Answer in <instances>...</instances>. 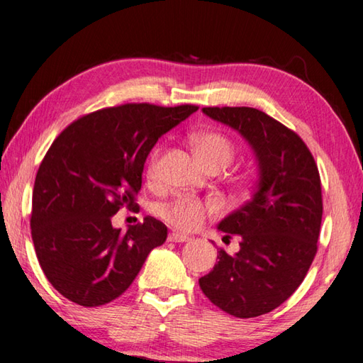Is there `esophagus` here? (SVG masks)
<instances>
[{
  "instance_id": "34e87169",
  "label": "esophagus",
  "mask_w": 363,
  "mask_h": 363,
  "mask_svg": "<svg viewBox=\"0 0 363 363\" xmlns=\"http://www.w3.org/2000/svg\"><path fill=\"white\" fill-rule=\"evenodd\" d=\"M168 240L169 242H176V243H182V242H187L189 237L184 235V233H177V232H171L168 235Z\"/></svg>"
}]
</instances>
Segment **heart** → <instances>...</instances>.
Listing matches in <instances>:
<instances>
[{
    "label": "heart",
    "mask_w": 363,
    "mask_h": 363,
    "mask_svg": "<svg viewBox=\"0 0 363 363\" xmlns=\"http://www.w3.org/2000/svg\"><path fill=\"white\" fill-rule=\"evenodd\" d=\"M194 149L206 168L227 167L235 158V145L223 133L208 131L192 138ZM160 173V149L152 152L147 162L145 176L149 181H157ZM219 211V203L214 200H203L194 195H177L173 200L160 205L158 214L176 229L190 232L203 225L208 216Z\"/></svg>",
    "instance_id": "b5f03b06"
}]
</instances>
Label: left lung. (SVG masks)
<instances>
[{
	"mask_svg": "<svg viewBox=\"0 0 363 363\" xmlns=\"http://www.w3.org/2000/svg\"><path fill=\"white\" fill-rule=\"evenodd\" d=\"M248 140L259 162L253 196L219 223L237 235L235 256L218 250V264L199 280L214 306L238 318L274 311L296 291L317 253L322 224L320 174L296 133L253 107H203Z\"/></svg>",
	"mask_w": 363,
	"mask_h": 363,
	"instance_id": "8db88e82",
	"label": "left lung"
}]
</instances>
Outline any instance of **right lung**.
Listing matches in <instances>:
<instances>
[{"mask_svg":"<svg viewBox=\"0 0 363 363\" xmlns=\"http://www.w3.org/2000/svg\"><path fill=\"white\" fill-rule=\"evenodd\" d=\"M199 107L123 104L86 113L54 139L36 173L32 238L56 290L84 307L125 293L168 229L155 218L113 229L112 216L136 210L145 158L160 136Z\"/></svg>","mask_w":363,"mask_h":363,"instance_id":"add662e5","label":"right lung"}]
</instances>
